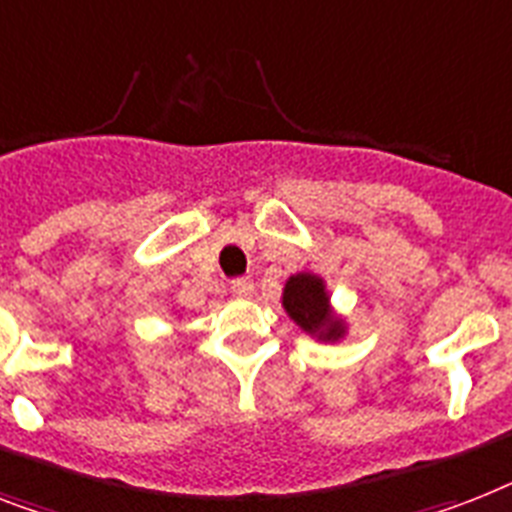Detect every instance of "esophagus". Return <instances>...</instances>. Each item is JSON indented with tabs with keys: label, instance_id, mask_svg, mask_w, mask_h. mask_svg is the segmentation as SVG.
Masks as SVG:
<instances>
[{
	"label": "esophagus",
	"instance_id": "obj_1",
	"mask_svg": "<svg viewBox=\"0 0 512 512\" xmlns=\"http://www.w3.org/2000/svg\"><path fill=\"white\" fill-rule=\"evenodd\" d=\"M252 292H255V284H252L249 278H236V281H231V294H234V297L249 299Z\"/></svg>",
	"mask_w": 512,
	"mask_h": 512
}]
</instances>
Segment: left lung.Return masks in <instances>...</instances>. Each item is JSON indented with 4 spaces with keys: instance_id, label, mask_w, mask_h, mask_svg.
Masks as SVG:
<instances>
[{
    "instance_id": "obj_1",
    "label": "left lung",
    "mask_w": 512,
    "mask_h": 512,
    "mask_svg": "<svg viewBox=\"0 0 512 512\" xmlns=\"http://www.w3.org/2000/svg\"><path fill=\"white\" fill-rule=\"evenodd\" d=\"M281 305L286 315L318 342H339L347 336V321L334 313L326 281L318 273L302 270L286 278Z\"/></svg>"
}]
</instances>
